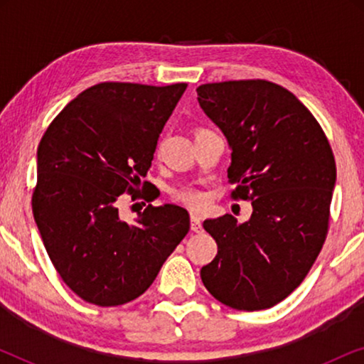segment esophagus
Here are the masks:
<instances>
[{
  "mask_svg": "<svg viewBox=\"0 0 364 364\" xmlns=\"http://www.w3.org/2000/svg\"><path fill=\"white\" fill-rule=\"evenodd\" d=\"M191 228L192 232H200L202 230V222L198 213H191Z\"/></svg>",
  "mask_w": 364,
  "mask_h": 364,
  "instance_id": "obj_1",
  "label": "esophagus"
}]
</instances>
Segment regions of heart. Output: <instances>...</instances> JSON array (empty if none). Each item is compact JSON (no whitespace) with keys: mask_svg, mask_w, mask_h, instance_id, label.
Segmentation results:
<instances>
[{"mask_svg":"<svg viewBox=\"0 0 364 364\" xmlns=\"http://www.w3.org/2000/svg\"><path fill=\"white\" fill-rule=\"evenodd\" d=\"M176 198H177L178 202L186 203V205L193 207V208L202 207L203 202H205V197H203L202 192L196 191V188H188V187L177 191L176 192Z\"/></svg>","mask_w":364,"mask_h":364,"instance_id":"heart-1","label":"heart"}]
</instances>
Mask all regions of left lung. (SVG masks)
I'll use <instances>...</instances> for the list:
<instances>
[{
	"label": "left lung",
	"mask_w": 364,
	"mask_h": 364,
	"mask_svg": "<svg viewBox=\"0 0 364 364\" xmlns=\"http://www.w3.org/2000/svg\"><path fill=\"white\" fill-rule=\"evenodd\" d=\"M197 99L232 149V197L250 200L247 222L208 218L218 252L203 285L243 311L275 306L315 263L328 233L336 164L330 142L295 94L263 79L202 84Z\"/></svg>",
	"instance_id": "8db88e82"
}]
</instances>
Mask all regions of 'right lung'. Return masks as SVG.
<instances>
[{
  "instance_id": "right-lung-1",
  "label": "right lung",
  "mask_w": 364,
  "mask_h": 364,
  "mask_svg": "<svg viewBox=\"0 0 364 364\" xmlns=\"http://www.w3.org/2000/svg\"><path fill=\"white\" fill-rule=\"evenodd\" d=\"M186 89L96 84L54 117L39 142L34 220L59 277L84 301L136 300L191 228L178 205H147L129 223L117 202L126 192L144 197L141 178Z\"/></svg>"
}]
</instances>
